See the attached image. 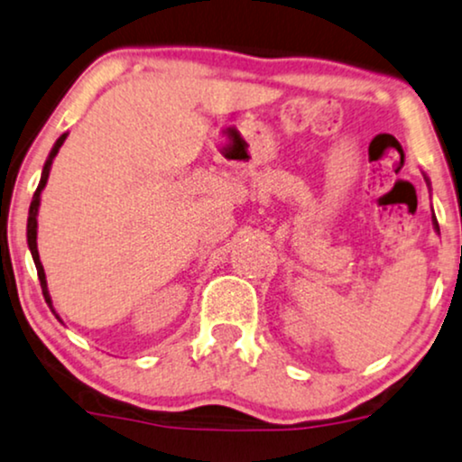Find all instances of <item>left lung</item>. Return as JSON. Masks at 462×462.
<instances>
[{"label":"left lung","mask_w":462,"mask_h":462,"mask_svg":"<svg viewBox=\"0 0 462 462\" xmlns=\"http://www.w3.org/2000/svg\"><path fill=\"white\" fill-rule=\"evenodd\" d=\"M424 180H426V181H429V178H424ZM432 225H435V229H437V231H439V225H437V218H435V216H432Z\"/></svg>","instance_id":"1"}]
</instances>
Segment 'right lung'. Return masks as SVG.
<instances>
[{"label": "right lung", "instance_id": "add662e5", "mask_svg": "<svg viewBox=\"0 0 462 462\" xmlns=\"http://www.w3.org/2000/svg\"><path fill=\"white\" fill-rule=\"evenodd\" d=\"M68 133H64L60 136V139L55 141L53 150L49 152V158L47 162H44L42 167V175H40V184L36 188V192H33V199H32V205H30V216H27V246H30V253H32V259L33 263H36V270H38V281H40V287H42V295L44 300H47L49 309L55 312L53 309V301H51V295H49V287H47V276H44V267L40 263V254H38V208H40V195H42L44 186H47V180H49V173H51V164H53V158L57 156V152H60V147L64 145ZM55 317L60 319V315L55 312Z\"/></svg>", "mask_w": 462, "mask_h": 462}]
</instances>
